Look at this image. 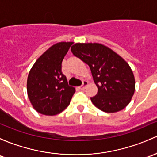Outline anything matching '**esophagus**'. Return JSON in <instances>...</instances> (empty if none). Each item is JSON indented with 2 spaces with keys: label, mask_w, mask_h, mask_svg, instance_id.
Masks as SVG:
<instances>
[{
  "label": "esophagus",
  "mask_w": 157,
  "mask_h": 157,
  "mask_svg": "<svg viewBox=\"0 0 157 157\" xmlns=\"http://www.w3.org/2000/svg\"><path fill=\"white\" fill-rule=\"evenodd\" d=\"M87 85H88V82H87V81H86V80H84V81L82 82V86H80L79 87V88H80V89H82H82H85L86 86Z\"/></svg>",
  "instance_id": "esophagus-1"
}]
</instances>
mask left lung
Wrapping results in <instances>:
<instances>
[{
	"label": "left lung",
	"mask_w": 157,
	"mask_h": 157,
	"mask_svg": "<svg viewBox=\"0 0 157 157\" xmlns=\"http://www.w3.org/2000/svg\"><path fill=\"white\" fill-rule=\"evenodd\" d=\"M71 52L91 69L98 93L91 98L93 104L105 113L123 109L135 92V77L121 56L99 43H76Z\"/></svg>",
	"instance_id": "8db88e82"
}]
</instances>
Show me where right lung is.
<instances>
[{
	"label": "right lung",
	"instance_id": "obj_1",
	"mask_svg": "<svg viewBox=\"0 0 157 157\" xmlns=\"http://www.w3.org/2000/svg\"><path fill=\"white\" fill-rule=\"evenodd\" d=\"M73 42L53 44L39 57L29 72L27 95L39 113L55 115L70 104L75 89L68 86L62 73V62Z\"/></svg>",
	"mask_w": 157,
	"mask_h": 157
}]
</instances>
